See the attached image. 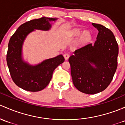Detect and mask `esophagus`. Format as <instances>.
I'll use <instances>...</instances> for the list:
<instances>
[{"label": "esophagus", "instance_id": "esophagus-1", "mask_svg": "<svg viewBox=\"0 0 125 125\" xmlns=\"http://www.w3.org/2000/svg\"><path fill=\"white\" fill-rule=\"evenodd\" d=\"M69 56H70V55H69V53H65V54H64V55H63V56H64V57H65V60H68V59H69Z\"/></svg>", "mask_w": 125, "mask_h": 125}]
</instances>
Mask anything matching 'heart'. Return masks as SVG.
Returning <instances> with one entry per match:
<instances>
[{
    "instance_id": "heart-1",
    "label": "heart",
    "mask_w": 125,
    "mask_h": 125,
    "mask_svg": "<svg viewBox=\"0 0 125 125\" xmlns=\"http://www.w3.org/2000/svg\"><path fill=\"white\" fill-rule=\"evenodd\" d=\"M81 31H80L79 29H75L71 31V34L73 36H78L80 35ZM90 39V34L89 32H85L84 33L82 37H81V40L83 42L88 41L89 39Z\"/></svg>"
}]
</instances>
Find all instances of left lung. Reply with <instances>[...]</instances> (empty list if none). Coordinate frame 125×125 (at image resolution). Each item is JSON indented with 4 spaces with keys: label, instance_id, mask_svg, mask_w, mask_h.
<instances>
[{
    "label": "left lung",
    "instance_id": "1",
    "mask_svg": "<svg viewBox=\"0 0 125 125\" xmlns=\"http://www.w3.org/2000/svg\"><path fill=\"white\" fill-rule=\"evenodd\" d=\"M92 25L98 31L94 45L90 43L80 47L68 60L73 85L90 94L102 92L109 86L117 67L119 54L113 33L101 24Z\"/></svg>",
    "mask_w": 125,
    "mask_h": 125
}]
</instances>
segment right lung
Returning <instances> with one entry per match:
<instances>
[{"mask_svg": "<svg viewBox=\"0 0 125 125\" xmlns=\"http://www.w3.org/2000/svg\"><path fill=\"white\" fill-rule=\"evenodd\" d=\"M56 20L43 17L29 21L21 25L10 39L6 62L10 77L17 86L25 90L38 92L44 89L52 80L54 69L65 60L60 54L31 66L22 59V46L27 35L35 29L48 31L52 26L49 22Z\"/></svg>", "mask_w": 125, "mask_h": 125, "instance_id": "right-lung-1", "label": "right lung"}]
</instances>
